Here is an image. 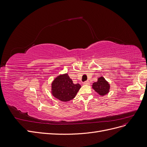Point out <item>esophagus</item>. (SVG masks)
<instances>
[{
  "label": "esophagus",
  "mask_w": 147,
  "mask_h": 147,
  "mask_svg": "<svg viewBox=\"0 0 147 147\" xmlns=\"http://www.w3.org/2000/svg\"><path fill=\"white\" fill-rule=\"evenodd\" d=\"M84 85H89L90 84V82H89L88 80H86V81H85V82H84Z\"/></svg>",
  "instance_id": "obj_1"
}]
</instances>
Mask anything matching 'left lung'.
<instances>
[{
  "label": "left lung",
  "mask_w": 147,
  "mask_h": 147,
  "mask_svg": "<svg viewBox=\"0 0 147 147\" xmlns=\"http://www.w3.org/2000/svg\"><path fill=\"white\" fill-rule=\"evenodd\" d=\"M92 87L100 96H104L109 93L110 85L104 77L98 78L97 82L93 84Z\"/></svg>",
  "instance_id": "1"
}]
</instances>
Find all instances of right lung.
<instances>
[{
    "label": "right lung",
    "mask_w": 147,
    "mask_h": 147,
    "mask_svg": "<svg viewBox=\"0 0 147 147\" xmlns=\"http://www.w3.org/2000/svg\"><path fill=\"white\" fill-rule=\"evenodd\" d=\"M81 88L80 84H74L68 74L60 75L51 84V93L54 97L62 102L74 99Z\"/></svg>",
    "instance_id": "right-lung-1"
}]
</instances>
